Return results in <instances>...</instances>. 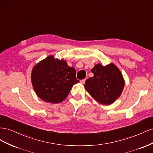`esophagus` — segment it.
Returning <instances> with one entry per match:
<instances>
[{"instance_id":"34e87169","label":"esophagus","mask_w":153,"mask_h":153,"mask_svg":"<svg viewBox=\"0 0 153 153\" xmlns=\"http://www.w3.org/2000/svg\"><path fill=\"white\" fill-rule=\"evenodd\" d=\"M85 81H86V79H82V80H81V81H80V82H81V84H85Z\"/></svg>"}]
</instances>
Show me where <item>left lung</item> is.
Here are the masks:
<instances>
[{
  "label": "left lung",
  "instance_id": "1",
  "mask_svg": "<svg viewBox=\"0 0 153 153\" xmlns=\"http://www.w3.org/2000/svg\"><path fill=\"white\" fill-rule=\"evenodd\" d=\"M94 74L85 81V88L96 101L104 105L114 102L120 97L124 80L119 69L110 63L103 67L97 64L91 70Z\"/></svg>",
  "mask_w": 153,
  "mask_h": 153
}]
</instances>
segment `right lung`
<instances>
[{
	"mask_svg": "<svg viewBox=\"0 0 153 153\" xmlns=\"http://www.w3.org/2000/svg\"><path fill=\"white\" fill-rule=\"evenodd\" d=\"M31 82L36 95L50 103L62 102L74 85L78 83L76 71L63 59L49 56L33 68Z\"/></svg>",
	"mask_w": 153,
	"mask_h": 153,
	"instance_id": "add662e5",
	"label": "right lung"
}]
</instances>
